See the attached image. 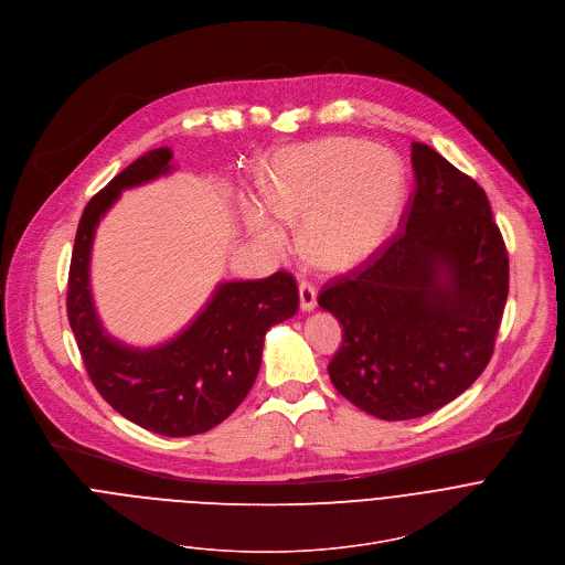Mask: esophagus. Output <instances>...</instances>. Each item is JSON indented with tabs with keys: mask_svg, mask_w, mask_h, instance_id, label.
<instances>
[{
	"mask_svg": "<svg viewBox=\"0 0 565 565\" xmlns=\"http://www.w3.org/2000/svg\"><path fill=\"white\" fill-rule=\"evenodd\" d=\"M299 306L303 312H310L317 306V288L306 279L299 284Z\"/></svg>",
	"mask_w": 565,
	"mask_h": 565,
	"instance_id": "34e87169",
	"label": "esophagus"
}]
</instances>
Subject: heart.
Here are the masks:
<instances>
[{"instance_id":"heart-1","label":"heart","mask_w":565,"mask_h":565,"mask_svg":"<svg viewBox=\"0 0 565 565\" xmlns=\"http://www.w3.org/2000/svg\"><path fill=\"white\" fill-rule=\"evenodd\" d=\"M262 186L268 206L242 202L248 231L279 250L288 244L286 222L303 220L310 262L345 270L385 242L401 200V169L370 142L323 138L268 158Z\"/></svg>"}]
</instances>
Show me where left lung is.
I'll use <instances>...</instances> for the list:
<instances>
[{
	"label": "left lung",
	"mask_w": 565,
	"mask_h": 565,
	"mask_svg": "<svg viewBox=\"0 0 565 565\" xmlns=\"http://www.w3.org/2000/svg\"><path fill=\"white\" fill-rule=\"evenodd\" d=\"M416 186L376 253L319 292L343 326L330 381L381 420L427 416L489 365L509 297V253L484 189L412 145Z\"/></svg>",
	"instance_id": "1"
}]
</instances>
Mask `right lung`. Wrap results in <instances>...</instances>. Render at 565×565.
I'll return each mask as SVG.
<instances>
[{"mask_svg":"<svg viewBox=\"0 0 565 565\" xmlns=\"http://www.w3.org/2000/svg\"><path fill=\"white\" fill-rule=\"evenodd\" d=\"M169 160L167 147L142 153L87 202L70 262L67 321L96 392L138 427L182 438L213 429L239 407L257 379L266 332L297 312L299 290L286 270L226 281L184 332L158 348L111 339L92 303V239L120 191L164 175Z\"/></svg>","mask_w":565,"mask_h":565,"instance_id":"1","label":"right lung"}]
</instances>
